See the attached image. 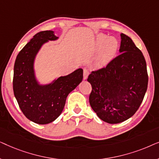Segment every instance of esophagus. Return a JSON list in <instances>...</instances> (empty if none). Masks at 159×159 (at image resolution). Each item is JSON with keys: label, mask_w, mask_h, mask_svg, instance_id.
Here are the masks:
<instances>
[{"label": "esophagus", "mask_w": 159, "mask_h": 159, "mask_svg": "<svg viewBox=\"0 0 159 159\" xmlns=\"http://www.w3.org/2000/svg\"><path fill=\"white\" fill-rule=\"evenodd\" d=\"M88 75H89V71L87 70V69H84V71H83V78H84V80H86L87 78H88Z\"/></svg>", "instance_id": "obj_1"}]
</instances>
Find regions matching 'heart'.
Segmentation results:
<instances>
[{
  "instance_id": "heart-1",
  "label": "heart",
  "mask_w": 159,
  "mask_h": 159,
  "mask_svg": "<svg viewBox=\"0 0 159 159\" xmlns=\"http://www.w3.org/2000/svg\"><path fill=\"white\" fill-rule=\"evenodd\" d=\"M119 43L114 37H107L104 34H98L95 37L94 48L95 51H99L95 60V66L103 67L107 65L116 54Z\"/></svg>"
}]
</instances>
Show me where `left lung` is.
I'll return each instance as SVG.
<instances>
[{
    "label": "left lung",
    "mask_w": 159,
    "mask_h": 159,
    "mask_svg": "<svg viewBox=\"0 0 159 159\" xmlns=\"http://www.w3.org/2000/svg\"><path fill=\"white\" fill-rule=\"evenodd\" d=\"M119 55L106 68L92 71L91 108L101 120L118 124L129 119L140 107L148 82L146 62L129 37L121 33Z\"/></svg>",
    "instance_id": "8db88e82"
}]
</instances>
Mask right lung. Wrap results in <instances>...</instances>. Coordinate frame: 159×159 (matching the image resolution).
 <instances>
[{"label":"right lung","mask_w":159,"mask_h":159,"mask_svg":"<svg viewBox=\"0 0 159 159\" xmlns=\"http://www.w3.org/2000/svg\"><path fill=\"white\" fill-rule=\"evenodd\" d=\"M58 39L52 30L38 32L21 49L15 61L13 80L15 98L25 116L39 125L51 123L60 116L68 95L83 78L81 68L48 83H41L37 78L34 69L37 55L43 45Z\"/></svg>","instance_id":"add662e5"}]
</instances>
